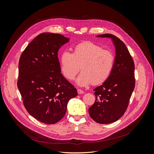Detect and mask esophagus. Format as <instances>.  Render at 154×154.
Masks as SVG:
<instances>
[{
    "mask_svg": "<svg viewBox=\"0 0 154 154\" xmlns=\"http://www.w3.org/2000/svg\"><path fill=\"white\" fill-rule=\"evenodd\" d=\"M78 93L79 94H84V91H83L81 89H78Z\"/></svg>",
    "mask_w": 154,
    "mask_h": 154,
    "instance_id": "esophagus-1",
    "label": "esophagus"
}]
</instances>
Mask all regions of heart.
Listing matches in <instances>:
<instances>
[{"mask_svg": "<svg viewBox=\"0 0 154 154\" xmlns=\"http://www.w3.org/2000/svg\"><path fill=\"white\" fill-rule=\"evenodd\" d=\"M115 57L109 50L92 42L77 44L74 52L64 51L60 57V69L63 76L69 80L75 78L82 65V73L76 80L77 85L85 87L91 83L99 85L105 82L114 68Z\"/></svg>", "mask_w": 154, "mask_h": 154, "instance_id": "obj_1", "label": "heart"}]
</instances>
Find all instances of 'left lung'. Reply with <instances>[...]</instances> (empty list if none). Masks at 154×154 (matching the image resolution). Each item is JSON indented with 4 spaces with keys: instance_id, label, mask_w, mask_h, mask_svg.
<instances>
[{
    "instance_id": "left-lung-1",
    "label": "left lung",
    "mask_w": 154,
    "mask_h": 154,
    "mask_svg": "<svg viewBox=\"0 0 154 154\" xmlns=\"http://www.w3.org/2000/svg\"><path fill=\"white\" fill-rule=\"evenodd\" d=\"M97 37L111 39L116 57L109 77L94 89L96 101L88 109V113L96 122L109 124L118 120L127 109L135 87V67L127 46L117 36L103 34Z\"/></svg>"
}]
</instances>
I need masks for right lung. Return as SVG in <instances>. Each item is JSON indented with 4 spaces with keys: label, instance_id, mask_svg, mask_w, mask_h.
I'll return each mask as SVG.
<instances>
[{
    "label": "right lung",
    "instance_id": "add662e5",
    "mask_svg": "<svg viewBox=\"0 0 154 154\" xmlns=\"http://www.w3.org/2000/svg\"><path fill=\"white\" fill-rule=\"evenodd\" d=\"M63 35L43 32L22 53L17 86L29 114L39 122L54 124L65 116L69 101L78 92L61 73L59 49L69 42Z\"/></svg>",
    "mask_w": 154,
    "mask_h": 154
}]
</instances>
